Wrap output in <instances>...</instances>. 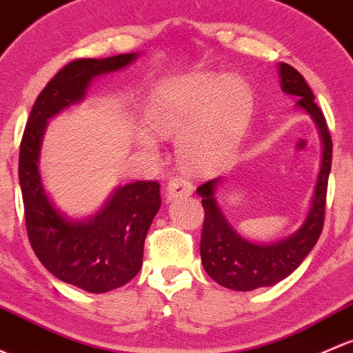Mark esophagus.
<instances>
[{
	"label": "esophagus",
	"instance_id": "obj_1",
	"mask_svg": "<svg viewBox=\"0 0 353 353\" xmlns=\"http://www.w3.org/2000/svg\"><path fill=\"white\" fill-rule=\"evenodd\" d=\"M192 194H194V187L185 178H172L170 183L166 185V201L168 202L175 201L178 197H188Z\"/></svg>",
	"mask_w": 353,
	"mask_h": 353
}]
</instances>
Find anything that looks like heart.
Wrapping results in <instances>:
<instances>
[{
    "label": "heart",
    "instance_id": "obj_1",
    "mask_svg": "<svg viewBox=\"0 0 353 353\" xmlns=\"http://www.w3.org/2000/svg\"><path fill=\"white\" fill-rule=\"evenodd\" d=\"M255 107L253 90L239 76L192 72L154 88L146 105L152 132L175 137L181 165L201 172L230 152L248 127ZM148 151H156L150 134H139Z\"/></svg>",
    "mask_w": 353,
    "mask_h": 353
}]
</instances>
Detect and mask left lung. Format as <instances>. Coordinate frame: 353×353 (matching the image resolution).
Instances as JSON below:
<instances>
[{"mask_svg": "<svg viewBox=\"0 0 353 353\" xmlns=\"http://www.w3.org/2000/svg\"><path fill=\"white\" fill-rule=\"evenodd\" d=\"M279 74H281L282 92L299 98L297 107L307 112L318 127L323 143L321 168L312 194L310 212L303 226L289 238L268 245L248 241L228 223L216 201V188L221 178L205 181L197 188L205 212L201 238L203 270L217 284L232 290L246 292L284 281L310 255L325 223L326 188H328L333 152L332 136L328 132L325 115L314 103V95L303 74L285 63L279 64Z\"/></svg>", "mask_w": 353, "mask_h": 353, "instance_id": "left-lung-1", "label": "left lung"}]
</instances>
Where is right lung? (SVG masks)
<instances>
[{
	"instance_id": "add662e5",
	"label": "right lung",
	"mask_w": 353,
	"mask_h": 353,
	"mask_svg": "<svg viewBox=\"0 0 353 353\" xmlns=\"http://www.w3.org/2000/svg\"><path fill=\"white\" fill-rule=\"evenodd\" d=\"M137 54L105 59H76L42 90L32 107L18 159L27 234L43 267L66 284L86 292H108L132 281L143 267L144 239L161 205L158 181H132L119 187L101 210L74 221L56 209L43 188L39 156L47 121L79 103L93 78L119 71Z\"/></svg>"
}]
</instances>
